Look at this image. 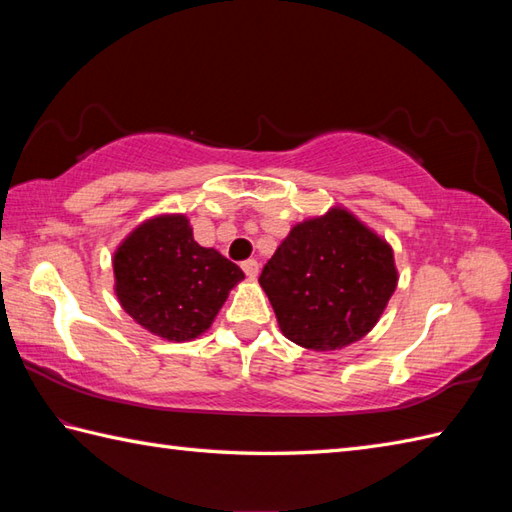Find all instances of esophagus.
<instances>
[{
	"mask_svg": "<svg viewBox=\"0 0 512 512\" xmlns=\"http://www.w3.org/2000/svg\"><path fill=\"white\" fill-rule=\"evenodd\" d=\"M242 270L248 279H255L259 275V264L255 262V259H246V262L242 264Z\"/></svg>",
	"mask_w": 512,
	"mask_h": 512,
	"instance_id": "1",
	"label": "esophagus"
}]
</instances>
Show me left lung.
Returning a JSON list of instances; mask_svg holds the SVG:
<instances>
[{
	"instance_id": "left-lung-1",
	"label": "left lung",
	"mask_w": 512,
	"mask_h": 512,
	"mask_svg": "<svg viewBox=\"0 0 512 512\" xmlns=\"http://www.w3.org/2000/svg\"><path fill=\"white\" fill-rule=\"evenodd\" d=\"M259 286L286 339L314 352L343 350L383 317L398 286L394 248L334 204L290 228Z\"/></svg>"
}]
</instances>
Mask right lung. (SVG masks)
Here are the masks:
<instances>
[{
  "instance_id": "right-lung-1",
  "label": "right lung",
  "mask_w": 512,
  "mask_h": 512,
  "mask_svg": "<svg viewBox=\"0 0 512 512\" xmlns=\"http://www.w3.org/2000/svg\"><path fill=\"white\" fill-rule=\"evenodd\" d=\"M114 292L138 325L165 341H193L211 328L242 268L193 239L184 213L140 222L112 257Z\"/></svg>"
}]
</instances>
